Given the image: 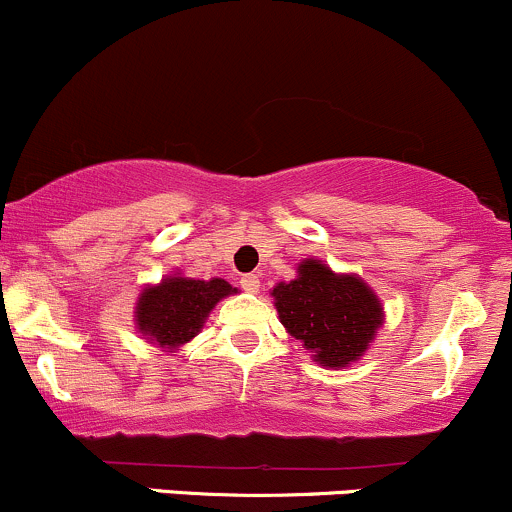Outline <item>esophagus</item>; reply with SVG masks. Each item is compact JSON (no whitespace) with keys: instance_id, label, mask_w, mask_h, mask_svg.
<instances>
[{"instance_id":"obj_1","label":"esophagus","mask_w":512,"mask_h":512,"mask_svg":"<svg viewBox=\"0 0 512 512\" xmlns=\"http://www.w3.org/2000/svg\"><path fill=\"white\" fill-rule=\"evenodd\" d=\"M239 283H241V288L246 290V293H251V295L258 293V276H254V273H249V276H244V278L239 280Z\"/></svg>"}]
</instances>
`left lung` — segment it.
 <instances>
[{
    "mask_svg": "<svg viewBox=\"0 0 512 512\" xmlns=\"http://www.w3.org/2000/svg\"><path fill=\"white\" fill-rule=\"evenodd\" d=\"M295 273L271 290L285 332L324 368L356 364L386 322L381 298L364 278L332 271L320 258H302Z\"/></svg>",
    "mask_w": 512,
    "mask_h": 512,
    "instance_id": "1",
    "label": "left lung"
}]
</instances>
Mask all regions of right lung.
I'll use <instances>...</instances> for the list:
<instances>
[{
    "instance_id": "right-lung-1",
    "label": "right lung",
    "mask_w": 512,
    "mask_h": 512,
    "mask_svg": "<svg viewBox=\"0 0 512 512\" xmlns=\"http://www.w3.org/2000/svg\"><path fill=\"white\" fill-rule=\"evenodd\" d=\"M236 288L224 278L197 280L173 271L161 283L144 285L134 305L136 332L161 351H180L205 327L219 300L234 295Z\"/></svg>"
}]
</instances>
